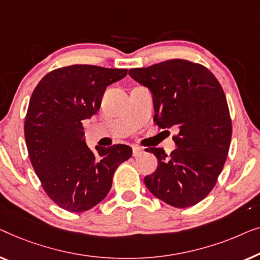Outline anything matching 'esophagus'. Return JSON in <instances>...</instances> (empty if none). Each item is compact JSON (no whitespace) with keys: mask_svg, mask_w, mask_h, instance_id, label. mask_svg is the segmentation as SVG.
I'll return each mask as SVG.
<instances>
[{"mask_svg":"<svg viewBox=\"0 0 260 260\" xmlns=\"http://www.w3.org/2000/svg\"><path fill=\"white\" fill-rule=\"evenodd\" d=\"M142 153H144V148L138 147V146L133 147V156H140Z\"/></svg>","mask_w":260,"mask_h":260,"instance_id":"34e87169","label":"esophagus"}]
</instances>
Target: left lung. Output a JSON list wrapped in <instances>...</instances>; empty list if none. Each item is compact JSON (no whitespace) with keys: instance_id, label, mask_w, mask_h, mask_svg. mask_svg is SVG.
Segmentation results:
<instances>
[{"instance_id":"1","label":"left lung","mask_w":260,"mask_h":260,"mask_svg":"<svg viewBox=\"0 0 260 260\" xmlns=\"http://www.w3.org/2000/svg\"><path fill=\"white\" fill-rule=\"evenodd\" d=\"M132 79L147 87L154 102V121L177 129V148L167 155L151 147L158 159L146 187L173 207L202 202L214 187L229 154L232 121L224 90L203 64L173 58L147 68L129 69Z\"/></svg>"}]
</instances>
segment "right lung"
<instances>
[{
	"label": "right lung",
	"instance_id": "1",
	"mask_svg": "<svg viewBox=\"0 0 260 260\" xmlns=\"http://www.w3.org/2000/svg\"><path fill=\"white\" fill-rule=\"evenodd\" d=\"M126 75L127 69L67 66L46 74L31 94L24 120L29 159L47 196L66 211H88L105 199L115 170L132 156L126 145L89 148L82 127L107 86Z\"/></svg>",
	"mask_w": 260,
	"mask_h": 260
}]
</instances>
